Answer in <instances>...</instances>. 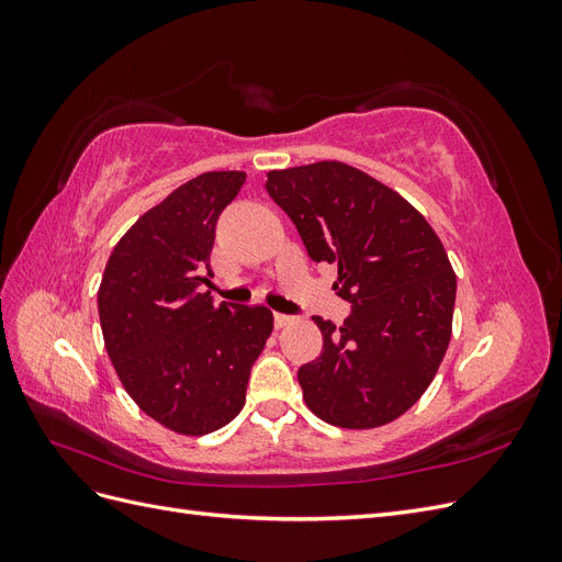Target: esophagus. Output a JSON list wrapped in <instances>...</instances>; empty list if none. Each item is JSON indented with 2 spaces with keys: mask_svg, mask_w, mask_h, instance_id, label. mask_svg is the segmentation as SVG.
Here are the masks:
<instances>
[{
  "mask_svg": "<svg viewBox=\"0 0 562 562\" xmlns=\"http://www.w3.org/2000/svg\"><path fill=\"white\" fill-rule=\"evenodd\" d=\"M293 323V316H288V314H274V326L277 328H285V326H291Z\"/></svg>",
  "mask_w": 562,
  "mask_h": 562,
  "instance_id": "esophagus-1",
  "label": "esophagus"
}]
</instances>
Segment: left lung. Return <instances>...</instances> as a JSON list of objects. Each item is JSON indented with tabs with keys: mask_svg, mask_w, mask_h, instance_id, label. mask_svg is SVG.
Here are the masks:
<instances>
[{
	"mask_svg": "<svg viewBox=\"0 0 562 562\" xmlns=\"http://www.w3.org/2000/svg\"><path fill=\"white\" fill-rule=\"evenodd\" d=\"M314 262L337 267L351 302L345 326L314 316L316 361L297 370L304 403L342 429H375L419 401L452 335L457 279L424 215L398 192L342 161L267 173Z\"/></svg>",
	"mask_w": 562,
	"mask_h": 562,
	"instance_id": "1",
	"label": "left lung"
}]
</instances>
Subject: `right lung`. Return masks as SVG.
<instances>
[{
    "instance_id": "right-lung-1",
    "label": "right lung",
    "mask_w": 562,
    "mask_h": 562,
    "mask_svg": "<svg viewBox=\"0 0 562 562\" xmlns=\"http://www.w3.org/2000/svg\"><path fill=\"white\" fill-rule=\"evenodd\" d=\"M246 182L211 171L180 184L114 246L98 288L105 349L128 396L182 436L223 429L246 403L255 359L274 330L262 304H213L217 217Z\"/></svg>"
}]
</instances>
